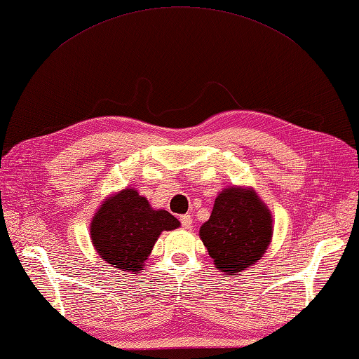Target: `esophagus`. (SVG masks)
<instances>
[{
	"label": "esophagus",
	"mask_w": 359,
	"mask_h": 359,
	"mask_svg": "<svg viewBox=\"0 0 359 359\" xmlns=\"http://www.w3.org/2000/svg\"><path fill=\"white\" fill-rule=\"evenodd\" d=\"M180 222H181V224H182V228L184 229H189V228H192V217L190 215H181L180 217Z\"/></svg>",
	"instance_id": "34e87169"
}]
</instances>
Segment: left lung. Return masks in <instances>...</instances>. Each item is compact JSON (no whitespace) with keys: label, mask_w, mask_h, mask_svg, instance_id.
Instances as JSON below:
<instances>
[{"label":"left lung","mask_w":359,"mask_h":359,"mask_svg":"<svg viewBox=\"0 0 359 359\" xmlns=\"http://www.w3.org/2000/svg\"><path fill=\"white\" fill-rule=\"evenodd\" d=\"M271 237V212L250 187L222 190L200 228V238L224 276H236L260 260Z\"/></svg>","instance_id":"1"}]
</instances>
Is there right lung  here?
I'll return each instance as SVG.
<instances>
[{
  "instance_id": "1",
  "label": "right lung",
  "mask_w": 359,
  "mask_h": 359,
  "mask_svg": "<svg viewBox=\"0 0 359 359\" xmlns=\"http://www.w3.org/2000/svg\"><path fill=\"white\" fill-rule=\"evenodd\" d=\"M180 228L164 209H153L135 189H123L102 203L90 226L93 245L108 265L136 274L141 271L163 231Z\"/></svg>"
}]
</instances>
